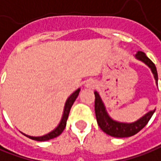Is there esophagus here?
Segmentation results:
<instances>
[{"label": "esophagus", "mask_w": 161, "mask_h": 161, "mask_svg": "<svg viewBox=\"0 0 161 161\" xmlns=\"http://www.w3.org/2000/svg\"><path fill=\"white\" fill-rule=\"evenodd\" d=\"M86 86L87 87H89V88H92V87H94L95 86V83L93 81H87V83H86Z\"/></svg>", "instance_id": "34e87169"}]
</instances>
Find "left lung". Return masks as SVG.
Returning a JSON list of instances; mask_svg holds the SVG:
<instances>
[{
  "label": "left lung",
  "instance_id": "8db88e82",
  "mask_svg": "<svg viewBox=\"0 0 161 161\" xmlns=\"http://www.w3.org/2000/svg\"><path fill=\"white\" fill-rule=\"evenodd\" d=\"M135 58L136 60L144 62L145 65L149 67L153 75L154 79L156 82V85H158V73H157V69L154 65V63L149 58L145 55L144 52L138 51L135 54ZM95 94V114L97 118V122L99 124V128L102 130L107 133L108 135L114 137H129L131 136H134L137 132L144 128L149 122L150 119L152 118L154 110H151L144 114L142 117L138 120H136L133 122H118L114 120L109 114L106 109L105 104L103 100L101 99L100 95L97 91L94 92Z\"/></svg>",
  "mask_w": 161,
  "mask_h": 161
}]
</instances>
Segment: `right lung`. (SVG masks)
I'll return each mask as SVG.
<instances>
[{
    "mask_svg": "<svg viewBox=\"0 0 161 161\" xmlns=\"http://www.w3.org/2000/svg\"><path fill=\"white\" fill-rule=\"evenodd\" d=\"M80 90V88H78L77 90H76V91H75V92L67 99L66 102H65V105H64V109H63V113H62V119H61L59 124H58L57 127H56L54 130H53L52 131H50L49 133L46 134V135L40 136H32L26 135V134L23 133V132H21V133H23L25 136L29 137V138L32 139V140L40 141V142L53 139L54 137H56L58 136L61 135L62 131L64 130L65 127H66L67 120H68V117H69V111H70V108H71L72 105L75 102V100H76V99L77 98V96L79 94Z\"/></svg>",
    "mask_w": 161,
    "mask_h": 161,
    "instance_id": "1",
    "label": "right lung"
}]
</instances>
